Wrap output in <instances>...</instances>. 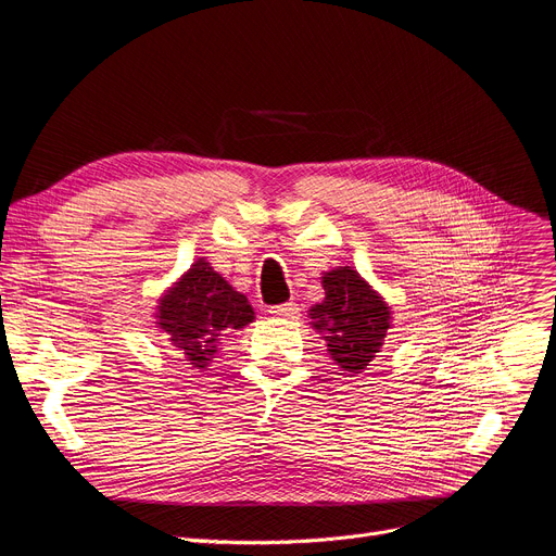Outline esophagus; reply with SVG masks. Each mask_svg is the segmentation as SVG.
Returning <instances> with one entry per match:
<instances>
[{
    "mask_svg": "<svg viewBox=\"0 0 556 556\" xmlns=\"http://www.w3.org/2000/svg\"><path fill=\"white\" fill-rule=\"evenodd\" d=\"M270 315H275V317H283V319H298L300 308H298V304H293V302H286V304L270 306Z\"/></svg>",
    "mask_w": 556,
    "mask_h": 556,
    "instance_id": "1",
    "label": "esophagus"
}]
</instances>
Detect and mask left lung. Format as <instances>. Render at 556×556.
<instances>
[{"label":"left lung","mask_w":556,"mask_h":556,"mask_svg":"<svg viewBox=\"0 0 556 556\" xmlns=\"http://www.w3.org/2000/svg\"><path fill=\"white\" fill-rule=\"evenodd\" d=\"M325 302L311 308L313 327L325 336L329 354L344 371H363L381 352L390 331V306L354 270L325 273Z\"/></svg>","instance_id":"1"}]
</instances>
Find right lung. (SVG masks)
Returning <instances> with one entry per match:
<instances>
[{"label": "right lung", "mask_w": 556, "mask_h": 556, "mask_svg": "<svg viewBox=\"0 0 556 556\" xmlns=\"http://www.w3.org/2000/svg\"><path fill=\"white\" fill-rule=\"evenodd\" d=\"M157 327L189 365L204 369L223 340L254 319L245 295L233 290L207 261L198 258L157 306Z\"/></svg>", "instance_id": "right-lung-1"}]
</instances>
